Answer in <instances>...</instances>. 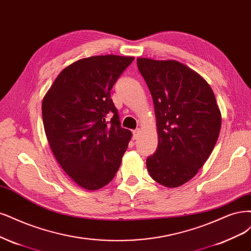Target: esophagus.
I'll list each match as a JSON object with an SVG mask.
<instances>
[{
  "instance_id": "esophagus-1",
  "label": "esophagus",
  "mask_w": 251,
  "mask_h": 251,
  "mask_svg": "<svg viewBox=\"0 0 251 251\" xmlns=\"http://www.w3.org/2000/svg\"><path fill=\"white\" fill-rule=\"evenodd\" d=\"M139 134H140V129H139V128L134 129V131H133V138H134L135 140L137 139L138 136H139Z\"/></svg>"
}]
</instances>
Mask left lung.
Instances as JSON below:
<instances>
[{"instance_id":"1","label":"left lung","mask_w":251,"mask_h":251,"mask_svg":"<svg viewBox=\"0 0 251 251\" xmlns=\"http://www.w3.org/2000/svg\"><path fill=\"white\" fill-rule=\"evenodd\" d=\"M153 100L159 143L146 160L152 179L176 188L208 160L221 127L220 110L210 85L175 60L137 59Z\"/></svg>"}]
</instances>
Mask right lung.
I'll use <instances>...</instances> for the list:
<instances>
[{
  "label": "right lung",
  "instance_id": "add662e5",
  "mask_svg": "<svg viewBox=\"0 0 251 251\" xmlns=\"http://www.w3.org/2000/svg\"><path fill=\"white\" fill-rule=\"evenodd\" d=\"M133 60L116 55L77 60L59 74L42 100L50 150L84 189L98 190L113 179L131 140L110 91ZM110 113L114 116L107 122Z\"/></svg>",
  "mask_w": 251,
  "mask_h": 251
}]
</instances>
